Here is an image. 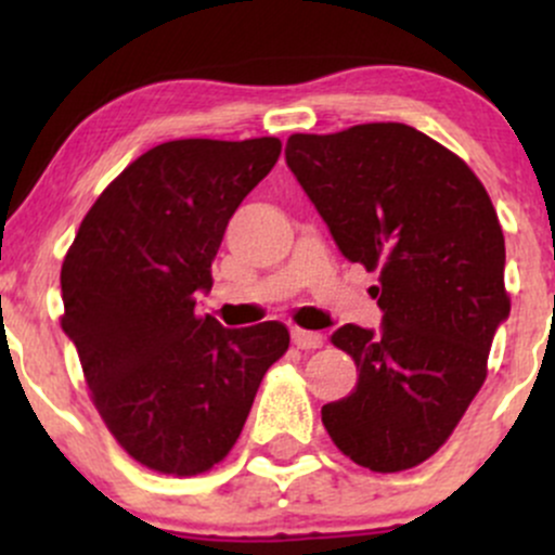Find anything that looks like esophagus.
I'll return each mask as SVG.
<instances>
[{
    "label": "esophagus",
    "mask_w": 555,
    "mask_h": 555,
    "mask_svg": "<svg viewBox=\"0 0 555 555\" xmlns=\"http://www.w3.org/2000/svg\"><path fill=\"white\" fill-rule=\"evenodd\" d=\"M292 341H295L297 349H318L323 347V334H318V331L292 328Z\"/></svg>",
    "instance_id": "esophagus-1"
}]
</instances>
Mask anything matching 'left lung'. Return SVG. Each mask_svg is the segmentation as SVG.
<instances>
[{
	"instance_id": "1",
	"label": "left lung",
	"mask_w": 555,
	"mask_h": 555,
	"mask_svg": "<svg viewBox=\"0 0 555 555\" xmlns=\"http://www.w3.org/2000/svg\"><path fill=\"white\" fill-rule=\"evenodd\" d=\"M286 164L339 250L378 273L384 326L331 334L358 365L321 420L344 456L401 473L449 441L486 384L495 328L512 310L506 247L488 190L454 151L401 122L295 132Z\"/></svg>"
}]
</instances>
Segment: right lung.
Segmentation results:
<instances>
[{"label":"right lung","instance_id":"1","mask_svg":"<svg viewBox=\"0 0 555 555\" xmlns=\"http://www.w3.org/2000/svg\"><path fill=\"white\" fill-rule=\"evenodd\" d=\"M282 140H169L114 177L62 263V331L93 406L127 454L193 477L237 443L284 323L224 328L195 313L224 229L273 169Z\"/></svg>","mask_w":555,"mask_h":555}]
</instances>
